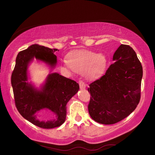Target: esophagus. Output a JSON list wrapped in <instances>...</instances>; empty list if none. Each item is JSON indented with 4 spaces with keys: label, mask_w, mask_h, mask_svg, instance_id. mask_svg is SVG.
<instances>
[{
    "label": "esophagus",
    "mask_w": 155,
    "mask_h": 155,
    "mask_svg": "<svg viewBox=\"0 0 155 155\" xmlns=\"http://www.w3.org/2000/svg\"><path fill=\"white\" fill-rule=\"evenodd\" d=\"M78 84H79V87L81 89H84V88H86V84L84 83V82L83 81H78Z\"/></svg>",
    "instance_id": "esophagus-1"
}]
</instances>
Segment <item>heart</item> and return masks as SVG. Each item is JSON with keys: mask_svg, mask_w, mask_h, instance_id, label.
Here are the masks:
<instances>
[{"mask_svg": "<svg viewBox=\"0 0 155 155\" xmlns=\"http://www.w3.org/2000/svg\"><path fill=\"white\" fill-rule=\"evenodd\" d=\"M66 65L72 70L81 72L87 79L94 80L100 77L106 68L107 59L103 54L83 51L72 53L68 57Z\"/></svg>", "mask_w": 155, "mask_h": 155, "instance_id": "1", "label": "heart"}]
</instances>
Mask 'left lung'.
Returning a JSON list of instances; mask_svg holds the SVG:
<instances>
[{"mask_svg": "<svg viewBox=\"0 0 155 155\" xmlns=\"http://www.w3.org/2000/svg\"><path fill=\"white\" fill-rule=\"evenodd\" d=\"M114 62L99 79L89 84L88 108L94 120L115 124L134 110L140 98L143 67L130 46L121 45L113 55Z\"/></svg>", "mask_w": 155, "mask_h": 155, "instance_id": "8db88e82", "label": "left lung"}]
</instances>
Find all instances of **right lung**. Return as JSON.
Listing matches in <instances>:
<instances>
[{
  "label": "right lung",
  "mask_w": 155,
  "mask_h": 155,
  "mask_svg": "<svg viewBox=\"0 0 155 155\" xmlns=\"http://www.w3.org/2000/svg\"><path fill=\"white\" fill-rule=\"evenodd\" d=\"M58 49L32 45L22 51L16 57L11 76V84L15 105L19 113L31 123L42 128H52L64 123L67 116V104L79 90L77 82L57 72L49 74L40 88L28 82V65L35 58L45 62L51 68L55 67L57 58L54 52ZM48 110L55 114L53 120H38L36 114Z\"/></svg>",
  "instance_id": "1"
}]
</instances>
